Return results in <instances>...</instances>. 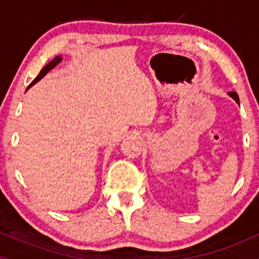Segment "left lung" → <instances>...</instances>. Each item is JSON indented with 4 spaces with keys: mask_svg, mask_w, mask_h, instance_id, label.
Masks as SVG:
<instances>
[{
    "mask_svg": "<svg viewBox=\"0 0 259 259\" xmlns=\"http://www.w3.org/2000/svg\"><path fill=\"white\" fill-rule=\"evenodd\" d=\"M229 96L231 97V99H234L235 101H236V103H240V101H239V96H237V94L235 91H231V92H229Z\"/></svg>",
    "mask_w": 259,
    "mask_h": 259,
    "instance_id": "8db88e82",
    "label": "left lung"
}]
</instances>
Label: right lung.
I'll return each mask as SVG.
<instances>
[{"label":"right lung","mask_w":259,"mask_h":259,"mask_svg":"<svg viewBox=\"0 0 259 259\" xmlns=\"http://www.w3.org/2000/svg\"><path fill=\"white\" fill-rule=\"evenodd\" d=\"M61 61H62V56H57V57H56V58H53L52 61L50 62L49 64H46V65H45V67L42 68V69H41V72L38 73V75L36 76V78H35L34 80H32V82H31L30 85H29V88H31L32 85H35V84H36L37 81H40V80L42 79L44 76L46 75V74L50 72V70L53 69V68H55L56 65H57L58 63H61ZM29 88H28V89H29ZM28 89H26V90H28Z\"/></svg>","instance_id":"right-lung-1"}]
</instances>
